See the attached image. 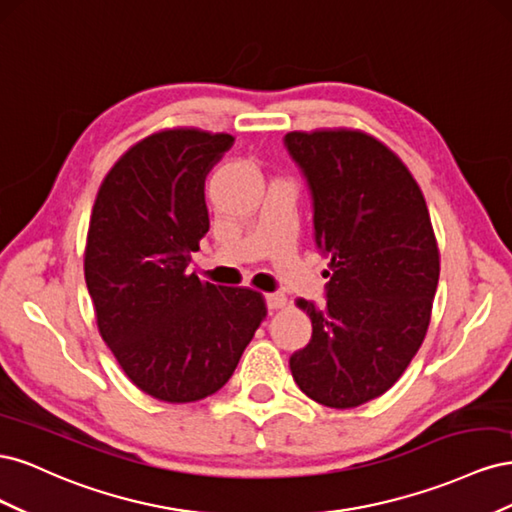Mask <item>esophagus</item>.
Segmentation results:
<instances>
[{"mask_svg":"<svg viewBox=\"0 0 512 512\" xmlns=\"http://www.w3.org/2000/svg\"><path fill=\"white\" fill-rule=\"evenodd\" d=\"M286 303H288V299L284 297L282 292H271V294H267V305H269V309H282V307H286Z\"/></svg>","mask_w":512,"mask_h":512,"instance_id":"obj_1","label":"esophagus"}]
</instances>
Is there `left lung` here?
<instances>
[{
  "label": "left lung",
  "mask_w": 512,
  "mask_h": 512,
  "mask_svg": "<svg viewBox=\"0 0 512 512\" xmlns=\"http://www.w3.org/2000/svg\"><path fill=\"white\" fill-rule=\"evenodd\" d=\"M284 145L314 200L327 256V303L299 299L312 339L290 356L299 389L346 410L386 393L421 348L440 254L418 183L395 153L359 130L288 132Z\"/></svg>",
  "instance_id": "1"
}]
</instances>
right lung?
Returning a JSON list of instances; mask_svg holds the SVG:
<instances>
[{
  "label": "right lung",
  "mask_w": 512,
  "mask_h": 512,
  "mask_svg": "<svg viewBox=\"0 0 512 512\" xmlns=\"http://www.w3.org/2000/svg\"><path fill=\"white\" fill-rule=\"evenodd\" d=\"M232 143L196 128L151 134L108 170L91 211L85 282L100 335L138 389L168 404L220 391L267 316L260 292L188 271L209 230L205 179Z\"/></svg>",
  "instance_id": "obj_1"
}]
</instances>
